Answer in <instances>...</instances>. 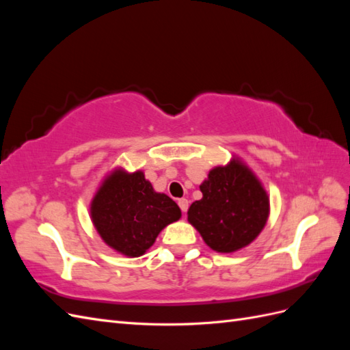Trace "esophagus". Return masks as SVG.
<instances>
[{
  "label": "esophagus",
  "mask_w": 350,
  "mask_h": 350,
  "mask_svg": "<svg viewBox=\"0 0 350 350\" xmlns=\"http://www.w3.org/2000/svg\"><path fill=\"white\" fill-rule=\"evenodd\" d=\"M178 206H179V208L183 210V213H185V211L188 210V200L187 198H179L178 200Z\"/></svg>",
  "instance_id": "1"
}]
</instances>
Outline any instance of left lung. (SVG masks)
<instances>
[{
    "mask_svg": "<svg viewBox=\"0 0 350 350\" xmlns=\"http://www.w3.org/2000/svg\"><path fill=\"white\" fill-rule=\"evenodd\" d=\"M203 198L188 208V220L217 252H234L258 237L269 217V197L247 166L232 161L211 169L200 185Z\"/></svg>",
    "mask_w": 350,
    "mask_h": 350,
    "instance_id": "8db88e82",
    "label": "left lung"
}]
</instances>
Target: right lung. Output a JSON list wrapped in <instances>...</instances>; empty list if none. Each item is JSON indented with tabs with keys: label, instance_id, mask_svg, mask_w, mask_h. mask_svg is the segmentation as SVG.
<instances>
[{
	"label": "right lung",
	"instance_id": "1",
	"mask_svg": "<svg viewBox=\"0 0 350 350\" xmlns=\"http://www.w3.org/2000/svg\"><path fill=\"white\" fill-rule=\"evenodd\" d=\"M90 213L102 239L129 257L143 256L159 232L181 217L175 201L156 193L140 171L111 174L94 196Z\"/></svg>",
	"mask_w": 350,
	"mask_h": 350
}]
</instances>
